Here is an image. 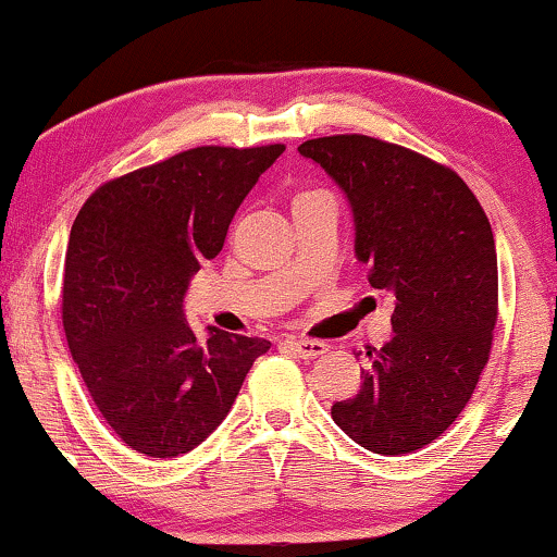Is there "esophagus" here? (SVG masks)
<instances>
[{
	"instance_id": "obj_1",
	"label": "esophagus",
	"mask_w": 557,
	"mask_h": 557,
	"mask_svg": "<svg viewBox=\"0 0 557 557\" xmlns=\"http://www.w3.org/2000/svg\"><path fill=\"white\" fill-rule=\"evenodd\" d=\"M286 347L292 349L296 357H301V360H317V357L330 352V345L317 339H288Z\"/></svg>"
}]
</instances>
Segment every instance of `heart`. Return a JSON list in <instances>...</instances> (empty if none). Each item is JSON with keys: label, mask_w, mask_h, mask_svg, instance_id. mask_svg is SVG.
I'll list each match as a JSON object with an SVG mask.
<instances>
[{"label": "heart", "mask_w": 557, "mask_h": 557, "mask_svg": "<svg viewBox=\"0 0 557 557\" xmlns=\"http://www.w3.org/2000/svg\"><path fill=\"white\" fill-rule=\"evenodd\" d=\"M314 195H319V193H301V195H296V197H294V205H299V202H307L309 197H314Z\"/></svg>", "instance_id": "heart-1"}]
</instances>
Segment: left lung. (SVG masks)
<instances>
[{
  "instance_id": "obj_1",
  "label": "left lung",
  "mask_w": 557,
  "mask_h": 557,
  "mask_svg": "<svg viewBox=\"0 0 557 557\" xmlns=\"http://www.w3.org/2000/svg\"><path fill=\"white\" fill-rule=\"evenodd\" d=\"M347 195L355 253L393 294V339L364 352L362 387L332 418L372 454L436 441L479 383L497 324V248L486 212L451 166L364 134L304 141Z\"/></svg>"
}]
</instances>
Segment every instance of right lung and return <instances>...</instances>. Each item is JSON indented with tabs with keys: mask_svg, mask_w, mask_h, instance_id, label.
Returning <instances> with one entry per match:
<instances>
[{
	"mask_svg": "<svg viewBox=\"0 0 557 557\" xmlns=\"http://www.w3.org/2000/svg\"><path fill=\"white\" fill-rule=\"evenodd\" d=\"M284 149L180 151L109 180L75 218L63 271L65 339L98 413L134 451L174 459L200 446L269 352V339L215 326L197 339L182 301Z\"/></svg>",
	"mask_w": 557,
	"mask_h": 557,
	"instance_id": "add662e5",
	"label": "right lung"
}]
</instances>
